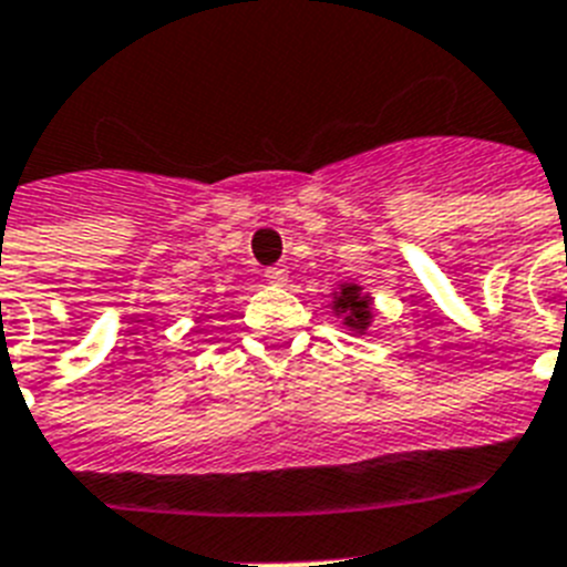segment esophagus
I'll use <instances>...</instances> for the list:
<instances>
[{"instance_id":"34e87169","label":"esophagus","mask_w":567,"mask_h":567,"mask_svg":"<svg viewBox=\"0 0 567 567\" xmlns=\"http://www.w3.org/2000/svg\"><path fill=\"white\" fill-rule=\"evenodd\" d=\"M265 279H268L270 285H285L288 282V268H268L265 270Z\"/></svg>"}]
</instances>
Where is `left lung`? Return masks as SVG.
<instances>
[{
  "label": "left lung",
  "instance_id": "1",
  "mask_svg": "<svg viewBox=\"0 0 567 567\" xmlns=\"http://www.w3.org/2000/svg\"><path fill=\"white\" fill-rule=\"evenodd\" d=\"M331 308H334L337 317H342V326L354 331V334H365V328L372 326V297L363 293L360 285H340V291L334 293Z\"/></svg>",
  "mask_w": 567,
  "mask_h": 567
}]
</instances>
